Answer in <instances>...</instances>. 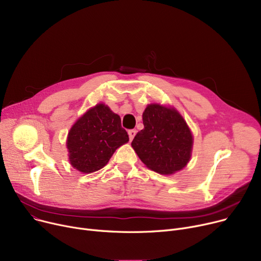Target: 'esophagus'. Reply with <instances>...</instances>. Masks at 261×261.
<instances>
[{
	"label": "esophagus",
	"instance_id": "34e87169",
	"mask_svg": "<svg viewBox=\"0 0 261 261\" xmlns=\"http://www.w3.org/2000/svg\"><path fill=\"white\" fill-rule=\"evenodd\" d=\"M128 134H129V139H130V141H132V140L134 139L135 134H136V130H135V129H131V130H129V131H128Z\"/></svg>",
	"mask_w": 261,
	"mask_h": 261
}]
</instances>
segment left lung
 I'll use <instances>...</instances> for the list:
<instances>
[{
  "mask_svg": "<svg viewBox=\"0 0 261 261\" xmlns=\"http://www.w3.org/2000/svg\"><path fill=\"white\" fill-rule=\"evenodd\" d=\"M144 129L131 145L151 170L171 174L186 166L193 148V135L186 121L172 108L149 105L143 113Z\"/></svg>",
  "mask_w": 261,
  "mask_h": 261,
  "instance_id": "1",
  "label": "left lung"
}]
</instances>
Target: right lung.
<instances>
[{"mask_svg":"<svg viewBox=\"0 0 261 261\" xmlns=\"http://www.w3.org/2000/svg\"><path fill=\"white\" fill-rule=\"evenodd\" d=\"M128 142L120 117L99 103L80 117L68 132V159L80 172L91 173L107 165L115 150Z\"/></svg>","mask_w":261,"mask_h":261,"instance_id":"add662e5","label":"right lung"}]
</instances>
